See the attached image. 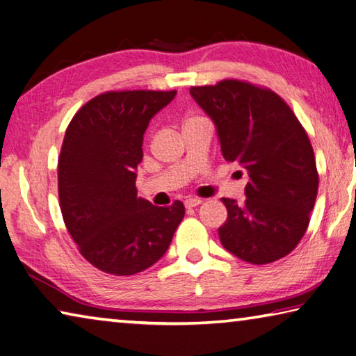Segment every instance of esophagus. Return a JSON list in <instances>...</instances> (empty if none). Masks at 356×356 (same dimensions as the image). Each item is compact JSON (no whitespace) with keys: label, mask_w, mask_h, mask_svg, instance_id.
Segmentation results:
<instances>
[{"label":"esophagus","mask_w":356,"mask_h":356,"mask_svg":"<svg viewBox=\"0 0 356 356\" xmlns=\"http://www.w3.org/2000/svg\"><path fill=\"white\" fill-rule=\"evenodd\" d=\"M201 202H202V200H200V197H188V200H185V207L186 209L196 207V206H200Z\"/></svg>","instance_id":"esophagus-1"}]
</instances>
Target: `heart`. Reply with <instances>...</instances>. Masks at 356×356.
I'll use <instances>...</instances> for the list:
<instances>
[{"instance_id":"b5f03b06","label":"heart","mask_w":356,"mask_h":356,"mask_svg":"<svg viewBox=\"0 0 356 356\" xmlns=\"http://www.w3.org/2000/svg\"><path fill=\"white\" fill-rule=\"evenodd\" d=\"M202 119H206V118H202V116H196V114H193V116H188L185 119V124L184 125H188V124H193V122H197V120H202Z\"/></svg>"}]
</instances>
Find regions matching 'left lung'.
I'll return each mask as SVG.
<instances>
[{"label": "left lung", "instance_id": "8db88e82", "mask_svg": "<svg viewBox=\"0 0 356 356\" xmlns=\"http://www.w3.org/2000/svg\"><path fill=\"white\" fill-rule=\"evenodd\" d=\"M190 94L216 125L222 156L250 176L246 200L222 197L227 220L218 229L225 248L264 265L292 252L309 226L318 188L308 134L272 89L227 78L191 86Z\"/></svg>", "mask_w": 356, "mask_h": 356}]
</instances>
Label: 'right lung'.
Here are the masks:
<instances>
[{"mask_svg":"<svg viewBox=\"0 0 356 356\" xmlns=\"http://www.w3.org/2000/svg\"><path fill=\"white\" fill-rule=\"evenodd\" d=\"M177 91H108L72 118L58 160L64 225L81 256L102 272L129 276L165 254L185 215L180 201L156 207L136 196L143 135Z\"/></svg>","mask_w":356,"mask_h":356,"instance_id":"right-lung-1","label":"right lung"}]
</instances>
